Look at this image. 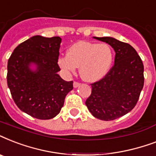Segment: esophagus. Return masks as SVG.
Masks as SVG:
<instances>
[{"label":"esophagus","mask_w":156,"mask_h":156,"mask_svg":"<svg viewBox=\"0 0 156 156\" xmlns=\"http://www.w3.org/2000/svg\"><path fill=\"white\" fill-rule=\"evenodd\" d=\"M79 86H80V83H78V82H74L73 83V87L74 88H77Z\"/></svg>","instance_id":"34e87169"}]
</instances>
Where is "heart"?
Instances as JSON below:
<instances>
[{
	"instance_id": "heart-1",
	"label": "heart",
	"mask_w": 156,
	"mask_h": 156,
	"mask_svg": "<svg viewBox=\"0 0 156 156\" xmlns=\"http://www.w3.org/2000/svg\"><path fill=\"white\" fill-rule=\"evenodd\" d=\"M112 59V51L107 44L79 41L69 48L67 56L59 59V65L69 73H74L80 66L83 80L96 82L108 72Z\"/></svg>"
}]
</instances>
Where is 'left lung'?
Wrapping results in <instances>:
<instances>
[{"mask_svg":"<svg viewBox=\"0 0 156 156\" xmlns=\"http://www.w3.org/2000/svg\"><path fill=\"white\" fill-rule=\"evenodd\" d=\"M111 45L116 54L114 65L104 78L91 83V94L86 100L96 118L112 121L135 107L144 85V66L136 50L127 43L112 37H94Z\"/></svg>","mask_w":156,"mask_h":156,"instance_id":"obj_1","label":"left lung"}]
</instances>
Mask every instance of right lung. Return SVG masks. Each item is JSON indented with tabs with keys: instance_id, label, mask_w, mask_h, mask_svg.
<instances>
[{
	"instance_id": "obj_1",
	"label": "right lung",
	"mask_w": 156,
	"mask_h": 156,
	"mask_svg": "<svg viewBox=\"0 0 156 156\" xmlns=\"http://www.w3.org/2000/svg\"><path fill=\"white\" fill-rule=\"evenodd\" d=\"M61 39L35 35L18 45L8 61L7 84L18 108L40 120L52 119L61 112L73 81L63 80L58 58ZM35 63L32 71L29 66Z\"/></svg>"
}]
</instances>
